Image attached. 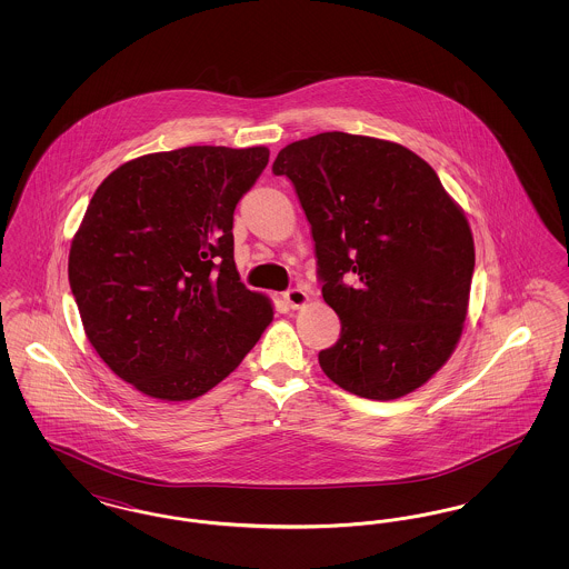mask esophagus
<instances>
[{"label": "esophagus", "mask_w": 569, "mask_h": 569, "mask_svg": "<svg viewBox=\"0 0 569 569\" xmlns=\"http://www.w3.org/2000/svg\"><path fill=\"white\" fill-rule=\"evenodd\" d=\"M286 302L292 307V309H300V307H305L307 302H309V295L305 292V290H300V288H292V290H288L286 295Z\"/></svg>", "instance_id": "esophagus-1"}]
</instances>
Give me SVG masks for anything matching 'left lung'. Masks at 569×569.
<instances>
[{
    "label": "left lung",
    "mask_w": 569,
    "mask_h": 569,
    "mask_svg": "<svg viewBox=\"0 0 569 569\" xmlns=\"http://www.w3.org/2000/svg\"><path fill=\"white\" fill-rule=\"evenodd\" d=\"M272 172L297 188L326 305L341 320L322 371L373 401L425 386L457 350L469 309L476 247L459 202L420 156L373 136L290 142Z\"/></svg>",
    "instance_id": "left-lung-1"
}]
</instances>
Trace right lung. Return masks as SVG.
<instances>
[{
    "mask_svg": "<svg viewBox=\"0 0 569 569\" xmlns=\"http://www.w3.org/2000/svg\"><path fill=\"white\" fill-rule=\"evenodd\" d=\"M267 147H183L121 163L70 244L82 328L114 376L160 401H191L228 378L271 325V298L234 264L237 202Z\"/></svg>",
    "mask_w": 569,
    "mask_h": 569,
    "instance_id": "add662e5",
    "label": "right lung"
}]
</instances>
